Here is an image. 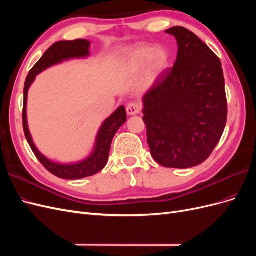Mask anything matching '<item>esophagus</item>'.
<instances>
[{
  "instance_id": "34e87169",
  "label": "esophagus",
  "mask_w": 256,
  "mask_h": 256,
  "mask_svg": "<svg viewBox=\"0 0 256 256\" xmlns=\"http://www.w3.org/2000/svg\"><path fill=\"white\" fill-rule=\"evenodd\" d=\"M142 106L138 102H130L127 108H126V111L128 115H136L141 112Z\"/></svg>"
}]
</instances>
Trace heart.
I'll return each mask as SVG.
<instances>
[{
    "label": "heart",
    "instance_id": "1",
    "mask_svg": "<svg viewBox=\"0 0 256 256\" xmlns=\"http://www.w3.org/2000/svg\"><path fill=\"white\" fill-rule=\"evenodd\" d=\"M152 60L157 68L164 69L168 66V54L162 48H154L150 47V46H138L128 54L126 62L130 69L136 70V69L146 65Z\"/></svg>",
    "mask_w": 256,
    "mask_h": 256
}]
</instances>
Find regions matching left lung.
Returning <instances> with one entry per match:
<instances>
[{
	"mask_svg": "<svg viewBox=\"0 0 256 256\" xmlns=\"http://www.w3.org/2000/svg\"><path fill=\"white\" fill-rule=\"evenodd\" d=\"M178 44L172 69L143 97V120L152 158L188 168L210 156L226 125L228 102L219 58L182 26L166 30Z\"/></svg>",
	"mask_w": 256,
	"mask_h": 256,
	"instance_id": "obj_1",
	"label": "left lung"
}]
</instances>
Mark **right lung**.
<instances>
[{
	"mask_svg": "<svg viewBox=\"0 0 256 256\" xmlns=\"http://www.w3.org/2000/svg\"><path fill=\"white\" fill-rule=\"evenodd\" d=\"M90 42L85 40H64L53 44L51 47L44 53L42 58L37 62L34 67L30 69V74L26 76L24 83V99H23V110H22V122L23 130L28 140V143L36 158L40 160V164L48 170V171L56 175L58 178L64 180H81L84 177H88L95 175L106 166L108 159H109L110 147L113 140V136L118 132V130L122 125L127 120V114L125 108L120 106L109 118H106L100 128L97 134L96 144L94 152L90 156L78 164H60L52 162L49 159L40 152L32 140L30 134L28 120H26V100H28V90L30 84L35 80V76L42 72L48 67L60 63L65 60L76 58H85L90 56Z\"/></svg>",
	"mask_w": 256,
	"mask_h": 256,
	"instance_id": "obj_1",
	"label": "right lung"
}]
</instances>
